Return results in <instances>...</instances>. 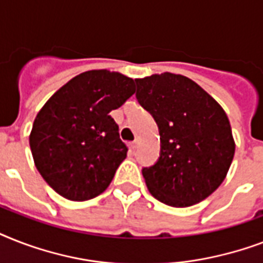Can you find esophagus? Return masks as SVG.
Wrapping results in <instances>:
<instances>
[{"label": "esophagus", "mask_w": 263, "mask_h": 263, "mask_svg": "<svg viewBox=\"0 0 263 263\" xmlns=\"http://www.w3.org/2000/svg\"><path fill=\"white\" fill-rule=\"evenodd\" d=\"M131 148L132 150H136V148H138V140H134V142H131Z\"/></svg>", "instance_id": "34e87169"}]
</instances>
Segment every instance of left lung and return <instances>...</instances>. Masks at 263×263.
<instances>
[{
  "label": "left lung",
  "mask_w": 263,
  "mask_h": 263,
  "mask_svg": "<svg viewBox=\"0 0 263 263\" xmlns=\"http://www.w3.org/2000/svg\"><path fill=\"white\" fill-rule=\"evenodd\" d=\"M136 99L154 117L161 152L142 169L148 191L173 208H187L212 195L235 156L228 116L216 99L183 75L135 79Z\"/></svg>",
  "instance_id": "1"
}]
</instances>
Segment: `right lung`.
I'll use <instances>...</instances> for the list:
<instances>
[{
  "label": "right lung",
  "instance_id": "right-lung-1",
  "mask_svg": "<svg viewBox=\"0 0 263 263\" xmlns=\"http://www.w3.org/2000/svg\"><path fill=\"white\" fill-rule=\"evenodd\" d=\"M135 92L119 72L87 71L51 95L34 120L30 147L45 181L69 200L102 194L128 148L109 115Z\"/></svg>",
  "mask_w": 263,
  "mask_h": 263
}]
</instances>
